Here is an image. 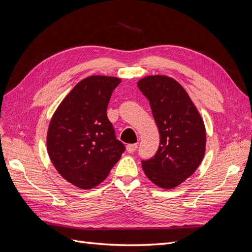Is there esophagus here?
Here are the masks:
<instances>
[{
  "mask_svg": "<svg viewBox=\"0 0 252 252\" xmlns=\"http://www.w3.org/2000/svg\"><path fill=\"white\" fill-rule=\"evenodd\" d=\"M137 144L135 143H132V144H127L126 145V152L127 153H134L136 150H137Z\"/></svg>",
  "mask_w": 252,
  "mask_h": 252,
  "instance_id": "esophagus-1",
  "label": "esophagus"
}]
</instances>
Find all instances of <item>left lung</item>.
I'll return each mask as SVG.
<instances>
[{
	"label": "left lung",
	"instance_id": "left-lung-1",
	"mask_svg": "<svg viewBox=\"0 0 252 252\" xmlns=\"http://www.w3.org/2000/svg\"><path fill=\"white\" fill-rule=\"evenodd\" d=\"M137 86L150 101L160 134L156 155L142 161L143 172L159 188L175 189L196 172L204 157V121L176 79L149 75L141 78Z\"/></svg>",
	"mask_w": 252,
	"mask_h": 252
}]
</instances>
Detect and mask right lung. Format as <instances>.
<instances>
[{"label": "right lung", "instance_id": "1", "mask_svg": "<svg viewBox=\"0 0 252 252\" xmlns=\"http://www.w3.org/2000/svg\"><path fill=\"white\" fill-rule=\"evenodd\" d=\"M118 77L92 75L72 89L48 127L47 151L59 174L78 189L100 184L125 152L107 116Z\"/></svg>", "mask_w": 252, "mask_h": 252}]
</instances>
